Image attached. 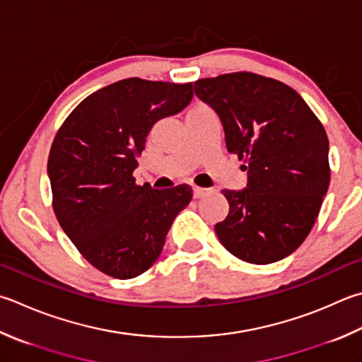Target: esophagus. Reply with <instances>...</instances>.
Instances as JSON below:
<instances>
[{
    "instance_id": "obj_1",
    "label": "esophagus",
    "mask_w": 362,
    "mask_h": 362,
    "mask_svg": "<svg viewBox=\"0 0 362 362\" xmlns=\"http://www.w3.org/2000/svg\"><path fill=\"white\" fill-rule=\"evenodd\" d=\"M194 199H202V197H204V195H208L211 190L209 189H204V187H197V186H194Z\"/></svg>"
}]
</instances>
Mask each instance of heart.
Wrapping results in <instances>:
<instances>
[{
    "instance_id": "obj_1",
    "label": "heart",
    "mask_w": 362,
    "mask_h": 362,
    "mask_svg": "<svg viewBox=\"0 0 362 362\" xmlns=\"http://www.w3.org/2000/svg\"><path fill=\"white\" fill-rule=\"evenodd\" d=\"M195 108H199V107H195Z\"/></svg>"
}]
</instances>
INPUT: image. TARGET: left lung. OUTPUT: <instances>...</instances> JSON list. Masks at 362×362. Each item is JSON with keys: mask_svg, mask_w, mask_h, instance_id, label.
I'll return each mask as SVG.
<instances>
[{"mask_svg": "<svg viewBox=\"0 0 362 362\" xmlns=\"http://www.w3.org/2000/svg\"><path fill=\"white\" fill-rule=\"evenodd\" d=\"M195 96L219 117L228 153L245 159L247 184L223 189L230 211L216 235L230 254L268 264L308 238L329 186L322 122L282 81L250 72L195 81Z\"/></svg>", "mask_w": 362, "mask_h": 362, "instance_id": "1", "label": "left lung"}]
</instances>
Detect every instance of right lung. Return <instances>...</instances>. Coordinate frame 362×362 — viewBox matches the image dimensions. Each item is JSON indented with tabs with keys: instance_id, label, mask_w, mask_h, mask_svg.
Here are the masks:
<instances>
[{
	"instance_id": "obj_1",
	"label": "right lung",
	"mask_w": 362,
	"mask_h": 362,
	"mask_svg": "<svg viewBox=\"0 0 362 362\" xmlns=\"http://www.w3.org/2000/svg\"><path fill=\"white\" fill-rule=\"evenodd\" d=\"M192 98V83L119 80L81 100L53 140L47 173L54 214L80 254L108 276L132 279L151 268L192 200L189 184L158 190L132 176L153 126Z\"/></svg>"
}]
</instances>
